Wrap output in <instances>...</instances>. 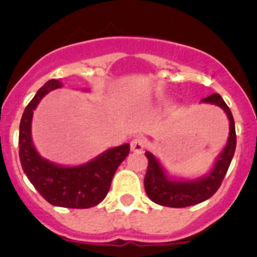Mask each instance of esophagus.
Returning a JSON list of instances; mask_svg holds the SVG:
<instances>
[{
  "label": "esophagus",
  "instance_id": "esophagus-1",
  "mask_svg": "<svg viewBox=\"0 0 257 257\" xmlns=\"http://www.w3.org/2000/svg\"><path fill=\"white\" fill-rule=\"evenodd\" d=\"M130 147H131V151L135 152V153H142L144 151V140L142 138H135V139L131 140L130 143Z\"/></svg>",
  "mask_w": 257,
  "mask_h": 257
}]
</instances>
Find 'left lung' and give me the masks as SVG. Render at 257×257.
<instances>
[{"label":"left lung","mask_w":257,"mask_h":257,"mask_svg":"<svg viewBox=\"0 0 257 257\" xmlns=\"http://www.w3.org/2000/svg\"><path fill=\"white\" fill-rule=\"evenodd\" d=\"M201 103L213 104L220 106L225 112L229 119V136L226 145L216 157L210 171L196 179L171 176L153 153L145 152L149 162L144 179L145 192L157 205L175 208L198 205L216 193L230 166L237 144L235 124L230 109L219 94L210 95L202 99Z\"/></svg>","instance_id":"8db88e82"}]
</instances>
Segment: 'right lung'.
I'll list each match as a JSON object with an SVG mask.
<instances>
[{"label": "right lung", "instance_id": "obj_1", "mask_svg": "<svg viewBox=\"0 0 257 257\" xmlns=\"http://www.w3.org/2000/svg\"><path fill=\"white\" fill-rule=\"evenodd\" d=\"M61 86L63 83L58 79L47 81L23 113L19 127L20 163L28 180L51 205L68 208L94 207L108 194L118 166L130 152V144L106 149L78 166L59 165L41 156L32 140L33 110L45 95Z\"/></svg>", "mask_w": 257, "mask_h": 257}]
</instances>
